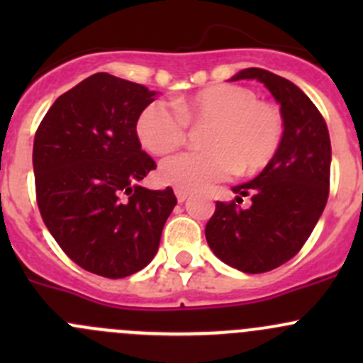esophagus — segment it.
<instances>
[{
	"mask_svg": "<svg viewBox=\"0 0 363 363\" xmlns=\"http://www.w3.org/2000/svg\"><path fill=\"white\" fill-rule=\"evenodd\" d=\"M175 196H177V202L182 203L189 196L188 189H181V188H175Z\"/></svg>",
	"mask_w": 363,
	"mask_h": 363,
	"instance_id": "esophagus-1",
	"label": "esophagus"
}]
</instances>
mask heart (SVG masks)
<instances>
[{
    "mask_svg": "<svg viewBox=\"0 0 363 363\" xmlns=\"http://www.w3.org/2000/svg\"><path fill=\"white\" fill-rule=\"evenodd\" d=\"M188 123L208 124L207 151H186L164 160L161 181L181 189H203L240 174H255L270 163L284 137V121L274 105L263 104L250 87L216 84L175 100V108L156 100L137 119V137L152 155H167L184 142Z\"/></svg>",
    "mask_w": 363,
    "mask_h": 363,
    "instance_id": "heart-1",
    "label": "heart"
}]
</instances>
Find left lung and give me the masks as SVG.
Listing matches in <instances>:
<instances>
[{
    "label": "left lung",
    "mask_w": 363,
    "mask_h": 363,
    "mask_svg": "<svg viewBox=\"0 0 363 363\" xmlns=\"http://www.w3.org/2000/svg\"><path fill=\"white\" fill-rule=\"evenodd\" d=\"M233 80H258L281 105L284 137L270 163L244 184L233 186L237 203L216 202L205 226L208 247L221 262L246 274L277 269L302 250L316 226L330 188L332 147L327 123L306 93L263 68L240 69Z\"/></svg>",
    "instance_id": "obj_1"
}]
</instances>
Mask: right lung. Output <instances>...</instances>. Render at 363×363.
<instances>
[{
    "mask_svg": "<svg viewBox=\"0 0 363 363\" xmlns=\"http://www.w3.org/2000/svg\"><path fill=\"white\" fill-rule=\"evenodd\" d=\"M156 91L94 73L61 94L33 144L36 202L43 223L73 262L121 279L144 269L160 247L177 199L138 182L156 163L142 151L137 119Z\"/></svg>",
    "mask_w": 363,
    "mask_h": 363,
    "instance_id": "right-lung-1",
    "label": "right lung"
}]
</instances>
